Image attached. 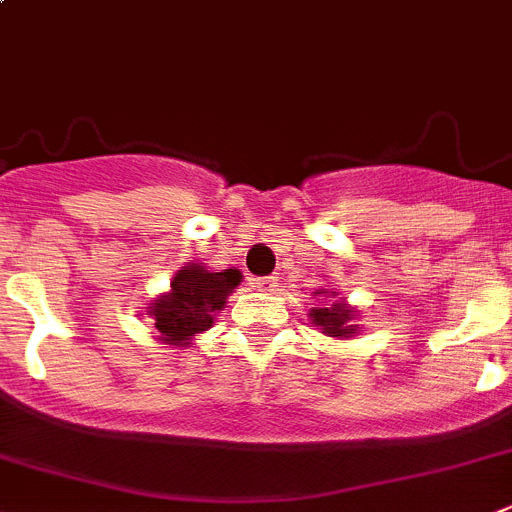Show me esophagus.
Listing matches in <instances>:
<instances>
[{"label":"esophagus","instance_id":"obj_1","mask_svg":"<svg viewBox=\"0 0 512 512\" xmlns=\"http://www.w3.org/2000/svg\"><path fill=\"white\" fill-rule=\"evenodd\" d=\"M250 285L255 290H260V293H275L278 290V278H252Z\"/></svg>","mask_w":512,"mask_h":512}]
</instances>
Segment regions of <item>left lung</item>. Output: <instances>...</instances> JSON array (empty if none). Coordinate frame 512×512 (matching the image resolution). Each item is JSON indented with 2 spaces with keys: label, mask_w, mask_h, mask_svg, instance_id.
I'll return each instance as SVG.
<instances>
[{
  "label": "left lung",
  "mask_w": 512,
  "mask_h": 512,
  "mask_svg": "<svg viewBox=\"0 0 512 512\" xmlns=\"http://www.w3.org/2000/svg\"><path fill=\"white\" fill-rule=\"evenodd\" d=\"M318 300H323V305L318 308H310L308 318L323 336L333 338V341H348V338L358 336V308L348 305L346 298H336V290L333 288H318L315 290Z\"/></svg>",
  "instance_id": "1"
}]
</instances>
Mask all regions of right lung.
<instances>
[{
  "label": "right lung",
  "mask_w": 512,
  "mask_h": 512,
  "mask_svg": "<svg viewBox=\"0 0 512 512\" xmlns=\"http://www.w3.org/2000/svg\"><path fill=\"white\" fill-rule=\"evenodd\" d=\"M242 283V272H212L204 262H189L171 280V288L148 303L154 338L164 346H189L199 333L214 326L219 310H224L229 295Z\"/></svg>",
  "instance_id": "obj_1"
}]
</instances>
